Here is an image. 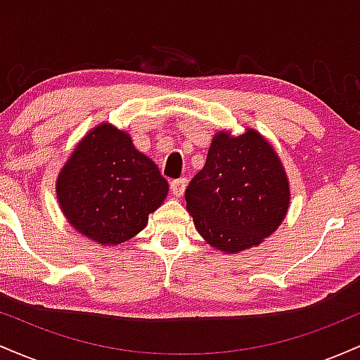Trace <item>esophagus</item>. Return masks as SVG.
<instances>
[{
    "label": "esophagus",
    "mask_w": 360,
    "mask_h": 360,
    "mask_svg": "<svg viewBox=\"0 0 360 360\" xmlns=\"http://www.w3.org/2000/svg\"><path fill=\"white\" fill-rule=\"evenodd\" d=\"M186 186H188V181L186 179H176L171 183V193L174 194L176 198H181L186 191Z\"/></svg>",
    "instance_id": "34e87169"
}]
</instances>
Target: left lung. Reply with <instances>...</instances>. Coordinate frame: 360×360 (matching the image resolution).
<instances>
[{"mask_svg": "<svg viewBox=\"0 0 360 360\" xmlns=\"http://www.w3.org/2000/svg\"><path fill=\"white\" fill-rule=\"evenodd\" d=\"M186 210L198 233L223 254L264 242L286 218L291 189L278 152L264 135H213L205 167L186 189Z\"/></svg>", "mask_w": 360, "mask_h": 360, "instance_id": "8db88e82", "label": "left lung"}]
</instances>
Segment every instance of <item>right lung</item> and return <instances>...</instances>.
<instances>
[{"label": "right lung", "instance_id": "1", "mask_svg": "<svg viewBox=\"0 0 360 360\" xmlns=\"http://www.w3.org/2000/svg\"><path fill=\"white\" fill-rule=\"evenodd\" d=\"M167 193L154 160L137 150L128 131L108 122L91 128L76 143L56 181L69 225L108 247L142 232Z\"/></svg>", "mask_w": 360, "mask_h": 360}]
</instances>
